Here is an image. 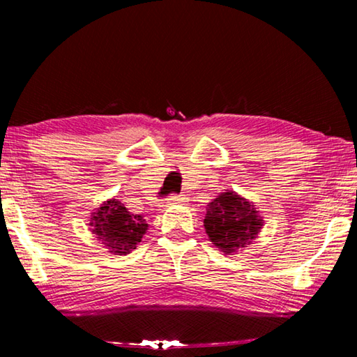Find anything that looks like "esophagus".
<instances>
[{
  "mask_svg": "<svg viewBox=\"0 0 357 357\" xmlns=\"http://www.w3.org/2000/svg\"><path fill=\"white\" fill-rule=\"evenodd\" d=\"M184 202V197L183 195H172V197H168L167 200H165V206L168 208V206H173V204H179V203H183Z\"/></svg>",
  "mask_w": 357,
  "mask_h": 357,
  "instance_id": "obj_1",
  "label": "esophagus"
}]
</instances>
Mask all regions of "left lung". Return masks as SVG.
<instances>
[{"mask_svg":"<svg viewBox=\"0 0 357 357\" xmlns=\"http://www.w3.org/2000/svg\"><path fill=\"white\" fill-rule=\"evenodd\" d=\"M203 223L211 243L225 255L249 247L263 228L255 204L233 190L223 192L208 203Z\"/></svg>","mask_w":357,"mask_h":357,"instance_id":"1","label":"left lung"}]
</instances>
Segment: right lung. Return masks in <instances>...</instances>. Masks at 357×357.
<instances>
[{"instance_id": "add662e5", "label": "right lung", "mask_w": 357, "mask_h": 357, "mask_svg": "<svg viewBox=\"0 0 357 357\" xmlns=\"http://www.w3.org/2000/svg\"><path fill=\"white\" fill-rule=\"evenodd\" d=\"M89 227L108 252L113 255H128L142 243L148 223L143 215L129 213L124 203L112 198L91 214Z\"/></svg>"}]
</instances>
